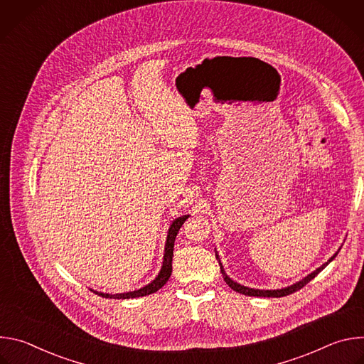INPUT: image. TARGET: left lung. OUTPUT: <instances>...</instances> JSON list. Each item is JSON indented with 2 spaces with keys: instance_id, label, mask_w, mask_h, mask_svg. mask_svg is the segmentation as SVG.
<instances>
[{
  "instance_id": "8db88e82",
  "label": "left lung",
  "mask_w": 364,
  "mask_h": 364,
  "mask_svg": "<svg viewBox=\"0 0 364 364\" xmlns=\"http://www.w3.org/2000/svg\"><path fill=\"white\" fill-rule=\"evenodd\" d=\"M340 252V249L328 259V261L324 264V265H321L320 268H317L314 272H311L309 275H306L304 279H301V281H298V282H295V284H292V285H289V287H285V288H281V289H255V288H247V287H243V285H240V284H237V282H235L233 279H230L228 275H226V272H225V269H223V265H222V262H220V259H219V255H218V252H216V257L219 259V265H220V271H222V274H223V279H225V282L233 289V291H236V292H240V294H243V295H249V296H274V298H279V296H285V295H289V294H292V292H295V291H299L302 287H305L311 279H314L331 261L333 259L337 256V253Z\"/></svg>"
}]
</instances>
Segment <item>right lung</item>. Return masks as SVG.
<instances>
[{
  "label": "right lung",
  "instance_id": "obj_1",
  "mask_svg": "<svg viewBox=\"0 0 364 364\" xmlns=\"http://www.w3.org/2000/svg\"><path fill=\"white\" fill-rule=\"evenodd\" d=\"M190 215H184V216H180L178 219H176L170 229H168V235H167V242H166V249H164V261H163V267H161V271L159 272L157 278H155L152 282H149L148 285L142 287L141 289H136V291H131V292H124V294H105V292H97V291H93L95 294H97L99 296H103V298H115V299H129V298H138V296H145V295H149V294H154L157 292L160 288H163L167 281L170 279L171 277V272H173V250H174V242H176V236L180 230V228L183 226V223L188 219Z\"/></svg>",
  "mask_w": 364,
  "mask_h": 364
}]
</instances>
